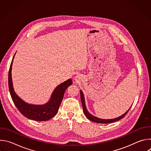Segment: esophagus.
<instances>
[{
	"label": "esophagus",
	"instance_id": "obj_1",
	"mask_svg": "<svg viewBox=\"0 0 151 151\" xmlns=\"http://www.w3.org/2000/svg\"><path fill=\"white\" fill-rule=\"evenodd\" d=\"M75 80L76 81H78V76H76V78H75Z\"/></svg>",
	"mask_w": 151,
	"mask_h": 151
}]
</instances>
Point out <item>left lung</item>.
<instances>
[{
	"label": "left lung",
	"instance_id": "1",
	"mask_svg": "<svg viewBox=\"0 0 151 151\" xmlns=\"http://www.w3.org/2000/svg\"><path fill=\"white\" fill-rule=\"evenodd\" d=\"M80 94H81V103H82V108H83V113L85 114V115L86 116L88 119H90V121L96 122V123H100V124H108V123H112V122H114L116 121H118L120 119H121L122 118H123L126 114L128 112L129 110L130 109V108L132 107V106L129 108V109L123 115L119 116V117H117L116 118H114V119H101L99 118H97L93 115H91L90 113H89V112L87 111V107H86L85 106V97L83 96V93L82 91V90H80Z\"/></svg>",
	"mask_w": 151,
	"mask_h": 151
}]
</instances>
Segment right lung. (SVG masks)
Returning <instances> with one entry per match:
<instances>
[{"label":"right lung","instance_id":"1","mask_svg":"<svg viewBox=\"0 0 151 151\" xmlns=\"http://www.w3.org/2000/svg\"><path fill=\"white\" fill-rule=\"evenodd\" d=\"M14 56L11 64L8 75L9 90L14 103L18 111L30 119L38 121H45L50 119L57 114L64 92L68 87L72 84V80L69 79L58 85L52 92L49 101L45 104H33L27 103L19 97L13 87L11 71Z\"/></svg>","mask_w":151,"mask_h":151}]
</instances>
